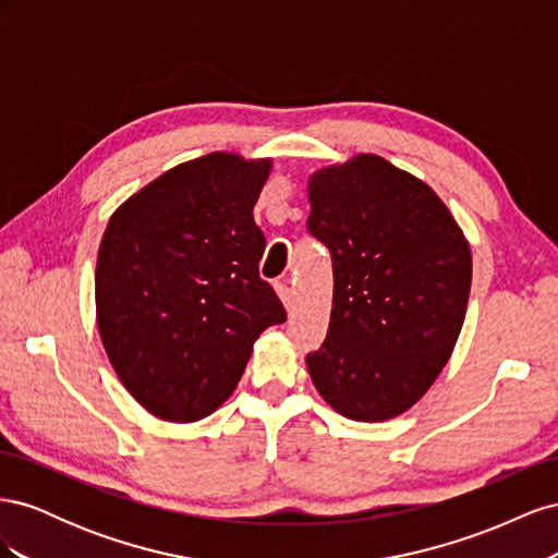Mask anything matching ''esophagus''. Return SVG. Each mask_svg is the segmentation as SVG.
<instances>
[{"label":"esophagus","instance_id":"34e87169","mask_svg":"<svg viewBox=\"0 0 558 558\" xmlns=\"http://www.w3.org/2000/svg\"><path fill=\"white\" fill-rule=\"evenodd\" d=\"M277 293H279V298H281V302H283V307L286 310H291L293 307V289H291V286L289 283H286V281H279L277 283Z\"/></svg>","mask_w":558,"mask_h":558}]
</instances>
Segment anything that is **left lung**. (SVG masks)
Here are the masks:
<instances>
[{
  "mask_svg": "<svg viewBox=\"0 0 558 558\" xmlns=\"http://www.w3.org/2000/svg\"><path fill=\"white\" fill-rule=\"evenodd\" d=\"M312 238L332 260L330 326L307 353L335 412L384 421L410 410L447 365L465 318L472 258L433 189L379 156L310 179Z\"/></svg>",
  "mask_w": 558,
  "mask_h": 558,
  "instance_id": "8db88e82",
  "label": "left lung"
}]
</instances>
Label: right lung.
<instances>
[{
  "mask_svg": "<svg viewBox=\"0 0 558 558\" xmlns=\"http://www.w3.org/2000/svg\"><path fill=\"white\" fill-rule=\"evenodd\" d=\"M269 165L209 154L109 218L95 269L99 337L132 398L165 421L211 414L260 332L286 320L258 272L265 234L253 221Z\"/></svg>",
  "mask_w": 558,
  "mask_h": 558,
  "instance_id": "1",
  "label": "right lung"
}]
</instances>
